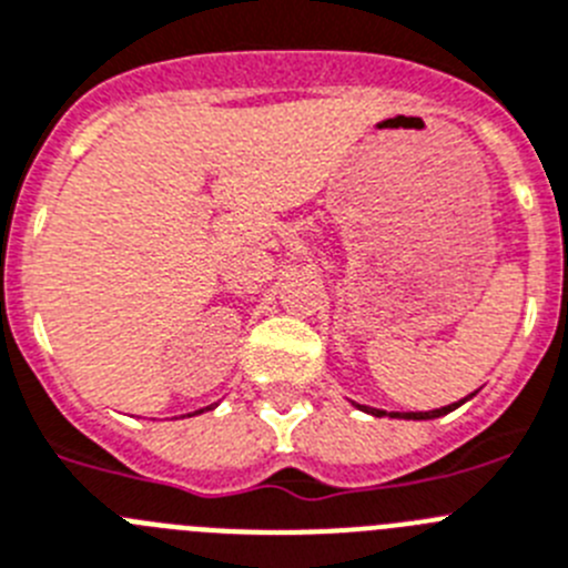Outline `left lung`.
Segmentation results:
<instances>
[{"label": "left lung", "mask_w": 568, "mask_h": 568, "mask_svg": "<svg viewBox=\"0 0 568 568\" xmlns=\"http://www.w3.org/2000/svg\"><path fill=\"white\" fill-rule=\"evenodd\" d=\"M458 405H462V402H456V405H447V407H438V410H427V413H402V416H398V413H393V418H418V422H422V418H438V416H444V413L456 410ZM362 410L373 413V416H382V410H373V407H362Z\"/></svg>", "instance_id": "8db88e82"}]
</instances>
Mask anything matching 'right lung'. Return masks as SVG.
<instances>
[{
    "label": "right lung",
    "instance_id": "1",
    "mask_svg": "<svg viewBox=\"0 0 568 568\" xmlns=\"http://www.w3.org/2000/svg\"><path fill=\"white\" fill-rule=\"evenodd\" d=\"M197 413H203V410H197Z\"/></svg>",
    "mask_w": 568,
    "mask_h": 568
}]
</instances>
